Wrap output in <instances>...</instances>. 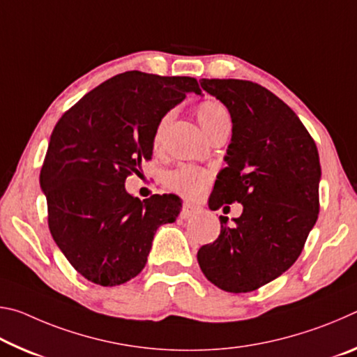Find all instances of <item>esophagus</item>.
<instances>
[{
    "label": "esophagus",
    "instance_id": "obj_1",
    "mask_svg": "<svg viewBox=\"0 0 357 357\" xmlns=\"http://www.w3.org/2000/svg\"><path fill=\"white\" fill-rule=\"evenodd\" d=\"M197 211H198V208L195 206V204L184 203L183 204V211H181V217H183V219H189V217L195 214Z\"/></svg>",
    "mask_w": 357,
    "mask_h": 357
}]
</instances>
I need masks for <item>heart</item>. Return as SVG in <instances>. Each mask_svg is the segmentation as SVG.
Returning a JSON list of instances; mask_svg holds the SVG:
<instances>
[{
	"mask_svg": "<svg viewBox=\"0 0 357 357\" xmlns=\"http://www.w3.org/2000/svg\"><path fill=\"white\" fill-rule=\"evenodd\" d=\"M172 116V113H165L164 116L157 121L153 134V146L155 149H159L162 142H164L165 132L168 124H170ZM197 118L200 121L202 128L206 132L208 137L215 134L217 130L223 128H229V124H231V116H229L228 108L220 104L219 100L213 99L203 100L197 107ZM209 181L211 174L204 168L195 165H179L165 174L164 184L170 190L179 193V195L187 198H197L208 189Z\"/></svg>",
	"mask_w": 357,
	"mask_h": 357,
	"instance_id": "b5f03b06",
	"label": "heart"
}]
</instances>
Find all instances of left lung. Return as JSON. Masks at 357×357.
<instances>
[{"instance_id":"obj_1","label":"left lung","mask_w":357,"mask_h":357,"mask_svg":"<svg viewBox=\"0 0 357 357\" xmlns=\"http://www.w3.org/2000/svg\"><path fill=\"white\" fill-rule=\"evenodd\" d=\"M231 114L227 167L215 179L211 209L241 203L243 214L200 247L206 279L228 293H249L282 275L301 255L319 213L321 167L309 130L285 102L249 80L202 78Z\"/></svg>"}]
</instances>
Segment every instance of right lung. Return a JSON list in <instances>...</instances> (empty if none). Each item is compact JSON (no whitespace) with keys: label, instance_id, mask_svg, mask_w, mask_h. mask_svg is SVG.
I'll return each instance as SVG.
<instances>
[{"label":"right lung","instance_id":"1","mask_svg":"<svg viewBox=\"0 0 357 357\" xmlns=\"http://www.w3.org/2000/svg\"><path fill=\"white\" fill-rule=\"evenodd\" d=\"M192 91L202 94L197 78L129 70L84 94L53 129L40 170L48 228L89 282L116 287L134 279L155 229L176 220V195L140 202L124 183L153 157L157 121Z\"/></svg>","mask_w":357,"mask_h":357}]
</instances>
